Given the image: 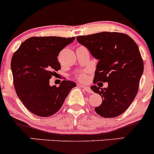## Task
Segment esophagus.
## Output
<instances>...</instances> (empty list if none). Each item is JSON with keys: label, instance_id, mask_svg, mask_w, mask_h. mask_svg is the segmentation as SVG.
Segmentation results:
<instances>
[{"label": "esophagus", "instance_id": "1", "mask_svg": "<svg viewBox=\"0 0 154 154\" xmlns=\"http://www.w3.org/2000/svg\"><path fill=\"white\" fill-rule=\"evenodd\" d=\"M82 88H84V90H85V91H86V92H88V93H92V90H91V89H90V87L84 86V87H82Z\"/></svg>", "mask_w": 154, "mask_h": 154}]
</instances>
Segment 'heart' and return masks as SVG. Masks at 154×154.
<instances>
[{
    "mask_svg": "<svg viewBox=\"0 0 154 154\" xmlns=\"http://www.w3.org/2000/svg\"><path fill=\"white\" fill-rule=\"evenodd\" d=\"M88 74L89 72L87 70L82 71V72H79L76 75V79L79 82H86L88 79Z\"/></svg>",
    "mask_w": 154,
    "mask_h": 154,
    "instance_id": "obj_1",
    "label": "heart"
}]
</instances>
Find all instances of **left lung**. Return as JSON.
Instances as JSON below:
<instances>
[{"label":"left lung","instance_id":"1","mask_svg":"<svg viewBox=\"0 0 154 154\" xmlns=\"http://www.w3.org/2000/svg\"><path fill=\"white\" fill-rule=\"evenodd\" d=\"M76 38L99 60L93 83H108L107 88L96 85L90 88L102 98L95 111L104 118L119 116L135 99L143 73V60L137 44L127 34L116 32H102Z\"/></svg>","mask_w":154,"mask_h":154}]
</instances>
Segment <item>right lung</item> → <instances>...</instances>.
<instances>
[{
  "label": "right lung",
  "instance_id": "1",
  "mask_svg": "<svg viewBox=\"0 0 154 154\" xmlns=\"http://www.w3.org/2000/svg\"><path fill=\"white\" fill-rule=\"evenodd\" d=\"M75 38L31 37L14 53L11 61L14 87L20 100L32 113L41 117L53 116L76 87L75 82L66 80L59 87L50 85V79L61 69L57 57Z\"/></svg>",
  "mask_w": 154,
  "mask_h": 154
}]
</instances>
